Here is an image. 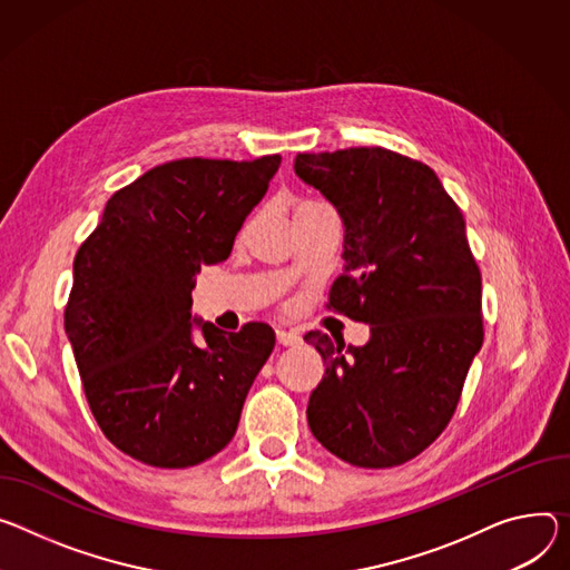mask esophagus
Masks as SVG:
<instances>
[{"mask_svg":"<svg viewBox=\"0 0 570 570\" xmlns=\"http://www.w3.org/2000/svg\"><path fill=\"white\" fill-rule=\"evenodd\" d=\"M277 343L284 345V347H291V345H297L302 343L299 334L297 332H286V330H277Z\"/></svg>","mask_w":570,"mask_h":570,"instance_id":"1","label":"esophagus"}]
</instances>
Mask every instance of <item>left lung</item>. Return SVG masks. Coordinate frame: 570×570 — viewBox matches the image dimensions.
<instances>
[{"label":"left lung","mask_w":570,"mask_h":570,"mask_svg":"<svg viewBox=\"0 0 570 570\" xmlns=\"http://www.w3.org/2000/svg\"><path fill=\"white\" fill-rule=\"evenodd\" d=\"M293 168L343 220L330 306L371 325L358 347L304 336L325 361L306 421L338 459L391 469L445 430L484 341L465 223L430 166L384 147L297 154Z\"/></svg>","instance_id":"1"}]
</instances>
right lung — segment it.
I'll use <instances>...</instances> for the list:
<instances>
[{
    "label": "right lung",
    "mask_w": 570,
    "mask_h": 570,
    "mask_svg": "<svg viewBox=\"0 0 570 570\" xmlns=\"http://www.w3.org/2000/svg\"><path fill=\"white\" fill-rule=\"evenodd\" d=\"M282 157L179 159L111 195L75 256L66 334L97 425L125 454L188 469L236 434L275 332L190 314L195 275L232 254ZM200 334L197 335L196 332Z\"/></svg>",
    "instance_id": "right-lung-1"
}]
</instances>
